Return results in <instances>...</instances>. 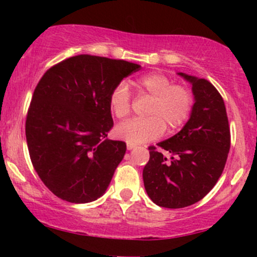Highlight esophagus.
I'll return each instance as SVG.
<instances>
[{"label":"esophagus","mask_w":257,"mask_h":257,"mask_svg":"<svg viewBox=\"0 0 257 257\" xmlns=\"http://www.w3.org/2000/svg\"><path fill=\"white\" fill-rule=\"evenodd\" d=\"M126 149H128L129 151H131V150L135 149V146H134V145H132V144H128V145H126Z\"/></svg>","instance_id":"esophagus-1"}]
</instances>
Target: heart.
<instances>
[{
    "label": "heart",
    "mask_w": 257,
    "mask_h": 257,
    "mask_svg": "<svg viewBox=\"0 0 257 257\" xmlns=\"http://www.w3.org/2000/svg\"><path fill=\"white\" fill-rule=\"evenodd\" d=\"M141 94L151 98L146 110V118L125 120L116 128V137L132 145L156 140L163 134L174 133L187 122L193 107V95L188 88L173 84L168 76L151 72L137 81ZM108 106L116 118H124L132 110V94L124 81L112 88Z\"/></svg>",
    "instance_id": "b5f03b06"
}]
</instances>
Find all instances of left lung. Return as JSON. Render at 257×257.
I'll return each instance as SVG.
<instances>
[{
	"instance_id": "left-lung-1",
	"label": "left lung",
	"mask_w": 257,
	"mask_h": 257,
	"mask_svg": "<svg viewBox=\"0 0 257 257\" xmlns=\"http://www.w3.org/2000/svg\"><path fill=\"white\" fill-rule=\"evenodd\" d=\"M179 75L192 84L190 119L178 134L157 144L159 149L149 147L150 159L143 170L150 198L170 209L192 205L210 192L223 172L231 146L225 102L216 88L204 78Z\"/></svg>"
}]
</instances>
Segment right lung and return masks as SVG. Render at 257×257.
I'll return each instance as SVG.
<instances>
[{
    "mask_svg": "<svg viewBox=\"0 0 257 257\" xmlns=\"http://www.w3.org/2000/svg\"><path fill=\"white\" fill-rule=\"evenodd\" d=\"M140 65L81 54L60 61L40 79L26 116L28 149L49 191L70 203L105 193L126 150L108 140L112 88Z\"/></svg>",
    "mask_w": 257,
    "mask_h": 257,
    "instance_id": "1",
    "label": "right lung"
}]
</instances>
